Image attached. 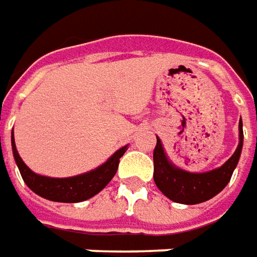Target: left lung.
<instances>
[{"mask_svg":"<svg viewBox=\"0 0 257 257\" xmlns=\"http://www.w3.org/2000/svg\"><path fill=\"white\" fill-rule=\"evenodd\" d=\"M243 146L242 120L239 121V146L222 167L207 173H189L174 167L166 157L162 142L154 147V183L166 197L176 203L197 204L214 197L230 182L233 170L239 162Z\"/></svg>","mask_w":257,"mask_h":257,"instance_id":"1","label":"left lung"}]
</instances>
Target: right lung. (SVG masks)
<instances>
[{
	"mask_svg": "<svg viewBox=\"0 0 257 257\" xmlns=\"http://www.w3.org/2000/svg\"><path fill=\"white\" fill-rule=\"evenodd\" d=\"M11 143H13L15 162L25 184L33 192L44 199L63 203L83 202L93 197L94 194H97L98 192H101L114 177V174L118 169L120 157L125 153V147H121L103 166H100L93 172L75 176V177H68V179H51L45 176H38L25 166L15 149L14 136H11Z\"/></svg>",
	"mask_w": 257,
	"mask_h": 257,
	"instance_id": "right-lung-1",
	"label": "right lung"
}]
</instances>
